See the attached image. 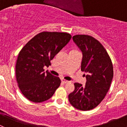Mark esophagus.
Returning <instances> with one entry per match:
<instances>
[{"label":"esophagus","instance_id":"obj_1","mask_svg":"<svg viewBox=\"0 0 127 127\" xmlns=\"http://www.w3.org/2000/svg\"><path fill=\"white\" fill-rule=\"evenodd\" d=\"M61 81H62V82L64 83V84H67V83L69 82V81H68V80H65V79H61Z\"/></svg>","mask_w":127,"mask_h":127}]
</instances>
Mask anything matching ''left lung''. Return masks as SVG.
Segmentation results:
<instances>
[{
  "mask_svg": "<svg viewBox=\"0 0 127 127\" xmlns=\"http://www.w3.org/2000/svg\"><path fill=\"white\" fill-rule=\"evenodd\" d=\"M73 41L82 53L81 70L87 79L85 85L75 83L69 95L72 106L81 111L96 107L109 89L114 72L112 61L101 43L87 35H75Z\"/></svg>",
  "mask_w": 127,
  "mask_h": 127,
  "instance_id": "1",
  "label": "left lung"
}]
</instances>
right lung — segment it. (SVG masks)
Masks as SVG:
<instances>
[{
	"mask_svg": "<svg viewBox=\"0 0 127 127\" xmlns=\"http://www.w3.org/2000/svg\"><path fill=\"white\" fill-rule=\"evenodd\" d=\"M71 35L66 32H42L31 39L20 51L16 64V77L21 93L28 99L40 103L50 99L61 80L44 66L68 43Z\"/></svg>",
	"mask_w": 127,
	"mask_h": 127,
	"instance_id": "1",
	"label": "right lung"
}]
</instances>
